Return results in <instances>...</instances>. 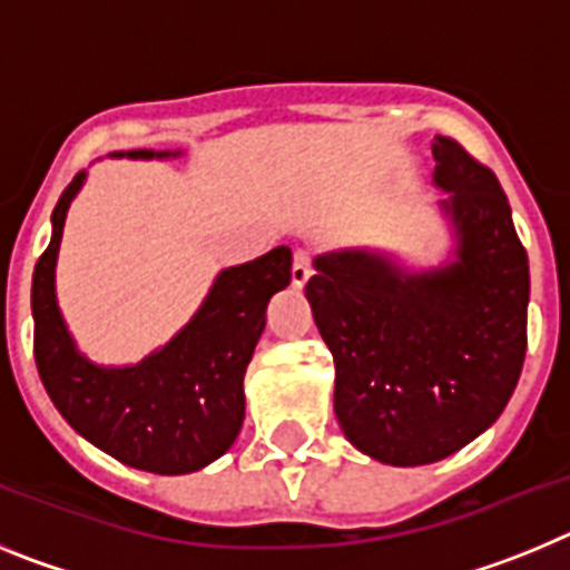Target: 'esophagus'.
Returning a JSON list of instances; mask_svg holds the SVG:
<instances>
[{
    "instance_id": "esophagus-1",
    "label": "esophagus",
    "mask_w": 570,
    "mask_h": 570,
    "mask_svg": "<svg viewBox=\"0 0 570 570\" xmlns=\"http://www.w3.org/2000/svg\"><path fill=\"white\" fill-rule=\"evenodd\" d=\"M311 279V256L305 250L294 254V268H291V282L294 288H305V282Z\"/></svg>"
}]
</instances>
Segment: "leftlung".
<instances>
[{"mask_svg":"<svg viewBox=\"0 0 570 570\" xmlns=\"http://www.w3.org/2000/svg\"><path fill=\"white\" fill-rule=\"evenodd\" d=\"M431 150L451 259L407 271L376 250H331L305 285L334 354L342 434L396 468L445 460L500 420L528 345V254L505 190L454 139Z\"/></svg>","mask_w":570,"mask_h":570,"instance_id":"left-lung-1","label":"left lung"}]
</instances>
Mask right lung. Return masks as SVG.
Returning <instances> with one entry per match:
<instances>
[{
	"instance_id": "1",
	"label": "right lung",
	"mask_w": 570,
	"mask_h": 570,
	"mask_svg": "<svg viewBox=\"0 0 570 570\" xmlns=\"http://www.w3.org/2000/svg\"><path fill=\"white\" fill-rule=\"evenodd\" d=\"M128 159H170L179 150H128ZM85 170L59 196L50 245L33 268V356L50 402L79 436L139 471L194 473L234 445L245 420L242 380L265 331V308L288 288L291 248L216 274L179 334L136 365H97L70 336L57 302V256L65 216Z\"/></svg>"
}]
</instances>
